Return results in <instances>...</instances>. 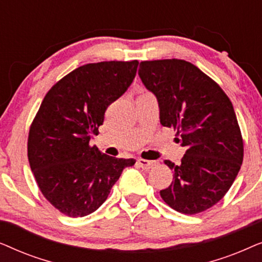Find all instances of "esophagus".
<instances>
[{"mask_svg":"<svg viewBox=\"0 0 262 262\" xmlns=\"http://www.w3.org/2000/svg\"><path fill=\"white\" fill-rule=\"evenodd\" d=\"M137 162H138V164H139V167H141L142 169H145V170L151 169V168H152L154 166H156L155 161H148V160L139 159V160L137 161Z\"/></svg>","mask_w":262,"mask_h":262,"instance_id":"34e87169","label":"esophagus"}]
</instances>
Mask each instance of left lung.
Instances as JSON below:
<instances>
[{
    "label": "left lung",
    "instance_id": "left-lung-1",
    "mask_svg": "<svg viewBox=\"0 0 262 262\" xmlns=\"http://www.w3.org/2000/svg\"><path fill=\"white\" fill-rule=\"evenodd\" d=\"M138 75L156 96L160 121L174 128L186 148L181 163H164L173 181L160 191L171 209L203 212L231 187L243 161V141L230 99L220 85L182 59L144 60Z\"/></svg>",
    "mask_w": 262,
    "mask_h": 262
}]
</instances>
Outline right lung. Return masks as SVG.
<instances>
[{
    "mask_svg": "<svg viewBox=\"0 0 262 262\" xmlns=\"http://www.w3.org/2000/svg\"><path fill=\"white\" fill-rule=\"evenodd\" d=\"M138 60L82 66L48 92L31 125L27 155L42 195L69 217L94 212L134 159L89 145L105 112L134 81Z\"/></svg>",
    "mask_w": 262,
    "mask_h": 262,
    "instance_id": "right-lung-1",
    "label": "right lung"
}]
</instances>
